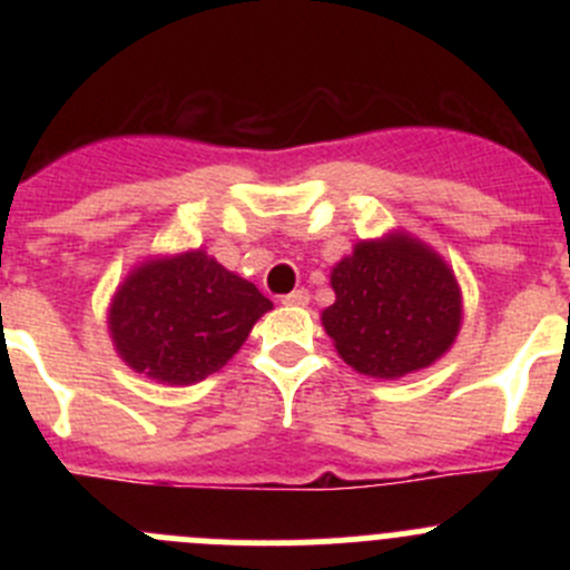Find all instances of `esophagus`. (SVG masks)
Returning <instances> with one entry per match:
<instances>
[{
    "mask_svg": "<svg viewBox=\"0 0 570 570\" xmlns=\"http://www.w3.org/2000/svg\"><path fill=\"white\" fill-rule=\"evenodd\" d=\"M281 303H284V306L303 308V306H308V292L306 289H295V292H289V295L281 297Z\"/></svg>",
    "mask_w": 570,
    "mask_h": 570,
    "instance_id": "34e87169",
    "label": "esophagus"
}]
</instances>
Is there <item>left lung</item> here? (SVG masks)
<instances>
[{"label":"left lung","mask_w":570,"mask_h":570,"mask_svg":"<svg viewBox=\"0 0 570 570\" xmlns=\"http://www.w3.org/2000/svg\"><path fill=\"white\" fill-rule=\"evenodd\" d=\"M336 303L322 327L361 375L396 381L435 364L463 320L461 286L450 264L405 232L361 239L331 269Z\"/></svg>","instance_id":"obj_1"}]
</instances>
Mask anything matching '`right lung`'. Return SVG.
Masks as SVG:
<instances>
[{
    "label": "right lung",
    "mask_w": 570,
    "mask_h": 570,
    "mask_svg": "<svg viewBox=\"0 0 570 570\" xmlns=\"http://www.w3.org/2000/svg\"><path fill=\"white\" fill-rule=\"evenodd\" d=\"M273 303L204 250L146 258L109 303L107 325L126 366L168 386L223 370Z\"/></svg>",
    "instance_id": "add662e5"
}]
</instances>
